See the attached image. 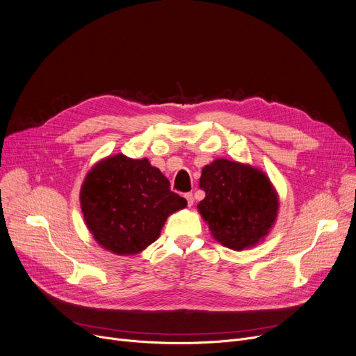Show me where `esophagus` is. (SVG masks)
Here are the masks:
<instances>
[{"label": "esophagus", "instance_id": "obj_1", "mask_svg": "<svg viewBox=\"0 0 356 356\" xmlns=\"http://www.w3.org/2000/svg\"><path fill=\"white\" fill-rule=\"evenodd\" d=\"M184 197H186V200H188L189 207H192V204H193V195H192V193H186Z\"/></svg>", "mask_w": 356, "mask_h": 356}]
</instances>
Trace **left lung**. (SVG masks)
Instances as JSON below:
<instances>
[{
	"mask_svg": "<svg viewBox=\"0 0 356 356\" xmlns=\"http://www.w3.org/2000/svg\"><path fill=\"white\" fill-rule=\"evenodd\" d=\"M207 196L197 204L212 236L223 247H255L273 228L278 196L268 176L258 168L216 159L202 168L199 181Z\"/></svg>",
	"mask_w": 356,
	"mask_h": 356,
	"instance_id": "1",
	"label": "left lung"
}]
</instances>
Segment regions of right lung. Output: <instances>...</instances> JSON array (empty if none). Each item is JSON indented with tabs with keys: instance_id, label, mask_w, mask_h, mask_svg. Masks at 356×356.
I'll use <instances>...</instances> for the list:
<instances>
[{
	"instance_id": "right-lung-1",
	"label": "right lung",
	"mask_w": 356,
	"mask_h": 356,
	"mask_svg": "<svg viewBox=\"0 0 356 356\" xmlns=\"http://www.w3.org/2000/svg\"><path fill=\"white\" fill-rule=\"evenodd\" d=\"M186 204L157 167L124 154L93 165L81 189L88 229L102 248L118 255H134L153 244L167 216Z\"/></svg>"
}]
</instances>
